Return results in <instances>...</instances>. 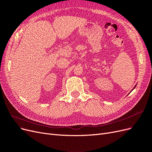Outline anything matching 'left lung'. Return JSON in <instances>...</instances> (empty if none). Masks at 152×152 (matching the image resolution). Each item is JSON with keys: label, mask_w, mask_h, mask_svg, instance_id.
I'll return each instance as SVG.
<instances>
[{"label": "left lung", "mask_w": 152, "mask_h": 152, "mask_svg": "<svg viewBox=\"0 0 152 152\" xmlns=\"http://www.w3.org/2000/svg\"><path fill=\"white\" fill-rule=\"evenodd\" d=\"M136 86H134V88H133V89H132V90H133V89H134V88H135V87H136Z\"/></svg>", "instance_id": "obj_1"}]
</instances>
